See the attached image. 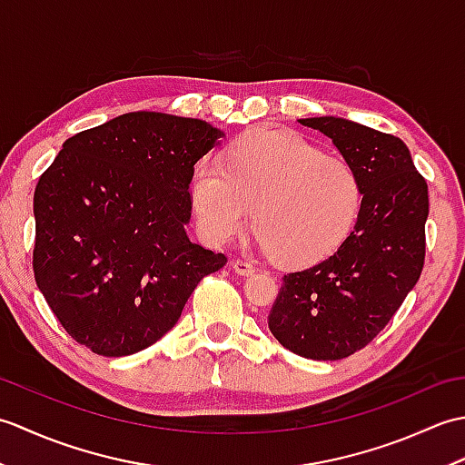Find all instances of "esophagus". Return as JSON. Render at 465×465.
<instances>
[{"label":"esophagus","mask_w":465,"mask_h":465,"mask_svg":"<svg viewBox=\"0 0 465 465\" xmlns=\"http://www.w3.org/2000/svg\"><path fill=\"white\" fill-rule=\"evenodd\" d=\"M232 268H233V272L238 273V275H252V273L255 272L253 263L248 262V260H235V262L232 263Z\"/></svg>","instance_id":"esophagus-1"}]
</instances>
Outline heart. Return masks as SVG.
<instances>
[{
    "mask_svg": "<svg viewBox=\"0 0 465 465\" xmlns=\"http://www.w3.org/2000/svg\"><path fill=\"white\" fill-rule=\"evenodd\" d=\"M192 202L212 243L240 235L250 222L265 253L285 265H312L348 238L361 207L353 165L325 155L302 135L258 127L235 140L225 162H200Z\"/></svg>",
    "mask_w": 465,
    "mask_h": 465,
    "instance_id": "obj_1",
    "label": "heart"
}]
</instances>
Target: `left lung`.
Segmentation results:
<instances>
[{"label": "left lung", "mask_w": 465, "mask_h": 465, "mask_svg": "<svg viewBox=\"0 0 465 465\" xmlns=\"http://www.w3.org/2000/svg\"><path fill=\"white\" fill-rule=\"evenodd\" d=\"M300 124L330 137L358 172L363 197L338 252L283 275L268 325L290 351L333 361L365 348L418 283L426 258L428 183L396 135L331 115Z\"/></svg>", "instance_id": "8db88e82"}]
</instances>
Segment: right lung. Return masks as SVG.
I'll return each instance as SVG.
<instances>
[{"mask_svg": "<svg viewBox=\"0 0 465 465\" xmlns=\"http://www.w3.org/2000/svg\"><path fill=\"white\" fill-rule=\"evenodd\" d=\"M223 132L132 112L65 140L34 193V275L72 338L105 358L150 348L223 253L187 238L193 165Z\"/></svg>", "mask_w": 465, "mask_h": 465, "instance_id": "right-lung-1", "label": "right lung"}]
</instances>
